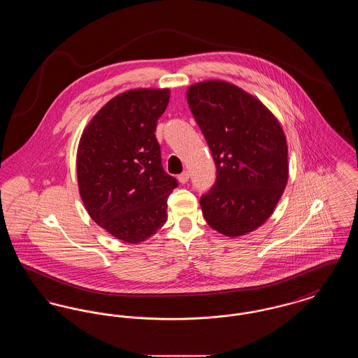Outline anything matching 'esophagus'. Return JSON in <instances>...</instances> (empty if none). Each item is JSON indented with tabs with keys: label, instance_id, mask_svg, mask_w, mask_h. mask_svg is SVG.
<instances>
[{
	"label": "esophagus",
	"instance_id": "esophagus-1",
	"mask_svg": "<svg viewBox=\"0 0 358 358\" xmlns=\"http://www.w3.org/2000/svg\"><path fill=\"white\" fill-rule=\"evenodd\" d=\"M177 178H178V181L181 184H185V182H187V180H189V173L187 171H182Z\"/></svg>",
	"mask_w": 358,
	"mask_h": 358
}]
</instances>
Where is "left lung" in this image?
Instances as JSON below:
<instances>
[{
  "instance_id": "left-lung-1",
  "label": "left lung",
  "mask_w": 358,
  "mask_h": 358,
  "mask_svg": "<svg viewBox=\"0 0 358 358\" xmlns=\"http://www.w3.org/2000/svg\"><path fill=\"white\" fill-rule=\"evenodd\" d=\"M187 99L217 169L200 199L205 220L225 236L247 235L267 222L287 185L283 129L257 98L224 80L190 85Z\"/></svg>"
}]
</instances>
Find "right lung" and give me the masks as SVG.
<instances>
[{
	"label": "right lung",
	"mask_w": 358,
	"mask_h": 358,
	"mask_svg": "<svg viewBox=\"0 0 358 358\" xmlns=\"http://www.w3.org/2000/svg\"><path fill=\"white\" fill-rule=\"evenodd\" d=\"M169 99V88L122 92L94 115L79 141L78 187L85 209L129 244L153 236L168 220L177 180L162 169L154 133Z\"/></svg>",
	"instance_id": "1"
}]
</instances>
